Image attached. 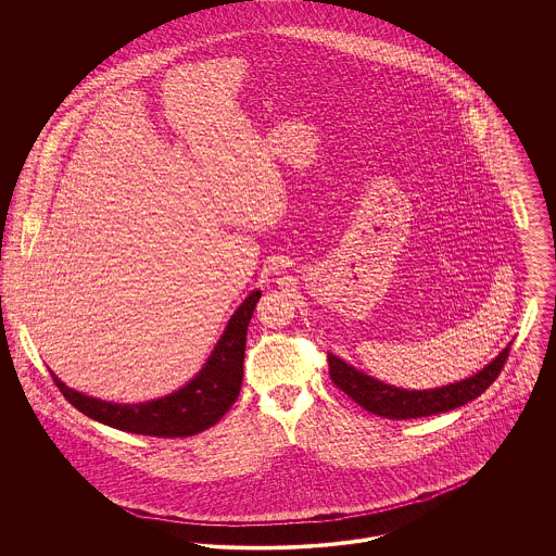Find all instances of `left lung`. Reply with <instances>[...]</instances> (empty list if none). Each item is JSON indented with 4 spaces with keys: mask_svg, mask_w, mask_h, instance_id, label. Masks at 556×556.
<instances>
[{
    "mask_svg": "<svg viewBox=\"0 0 556 556\" xmlns=\"http://www.w3.org/2000/svg\"><path fill=\"white\" fill-rule=\"evenodd\" d=\"M508 352L510 344L506 345L490 365L477 370L476 375L433 390L396 388L370 377L363 370L354 369L352 365H348L333 354H329L327 358L331 381L365 410L386 419H419L438 413H448L481 396L501 375Z\"/></svg>",
    "mask_w": 556,
    "mask_h": 556,
    "instance_id": "left-lung-1",
    "label": "left lung"
}]
</instances>
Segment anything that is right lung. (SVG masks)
<instances>
[{
  "mask_svg": "<svg viewBox=\"0 0 556 556\" xmlns=\"http://www.w3.org/2000/svg\"><path fill=\"white\" fill-rule=\"evenodd\" d=\"M261 290H254L231 315L206 365L181 390L148 402L118 404L80 394L52 377L77 410L98 424L154 438H187L218 424L233 406L243 379L245 333L254 315Z\"/></svg>",
  "mask_w": 556,
  "mask_h": 556,
  "instance_id": "obj_1",
  "label": "right lung"
}]
</instances>
